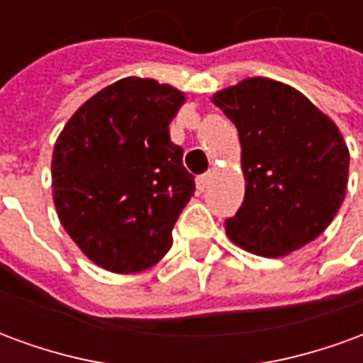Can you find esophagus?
Segmentation results:
<instances>
[{"label": "esophagus", "instance_id": "1", "mask_svg": "<svg viewBox=\"0 0 363 363\" xmlns=\"http://www.w3.org/2000/svg\"><path fill=\"white\" fill-rule=\"evenodd\" d=\"M210 179H212V173H204V174H200L196 179V186L200 192H204L206 189H208V184H210Z\"/></svg>", "mask_w": 363, "mask_h": 363}]
</instances>
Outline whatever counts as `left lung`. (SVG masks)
<instances>
[{"mask_svg":"<svg viewBox=\"0 0 363 363\" xmlns=\"http://www.w3.org/2000/svg\"><path fill=\"white\" fill-rule=\"evenodd\" d=\"M239 132L245 198L225 231L260 257L311 243L344 202L348 147L335 122L289 85L251 77L213 95Z\"/></svg>","mask_w":363,"mask_h":363,"instance_id":"left-lung-1","label":"left lung"}]
</instances>
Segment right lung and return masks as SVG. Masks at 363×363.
I'll return each mask as SVG.
<instances>
[{"label":"right lung","mask_w":363,"mask_h":363,"mask_svg":"<svg viewBox=\"0 0 363 363\" xmlns=\"http://www.w3.org/2000/svg\"><path fill=\"white\" fill-rule=\"evenodd\" d=\"M182 103L184 93L171 85L124 77L91 96L54 145L60 221L111 272H142L163 259L196 190L169 135Z\"/></svg>","instance_id":"obj_1"}]
</instances>
